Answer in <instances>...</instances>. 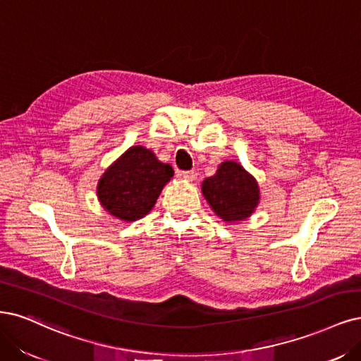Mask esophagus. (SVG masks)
I'll list each match as a JSON object with an SVG mask.
<instances>
[{"mask_svg": "<svg viewBox=\"0 0 361 361\" xmlns=\"http://www.w3.org/2000/svg\"><path fill=\"white\" fill-rule=\"evenodd\" d=\"M182 176H183V179H186V180L194 182V180L197 179V173H195L194 170H186V171L182 173Z\"/></svg>", "mask_w": 361, "mask_h": 361, "instance_id": "esophagus-1", "label": "esophagus"}]
</instances>
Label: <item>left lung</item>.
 Returning a JSON list of instances; mask_svg holds the SVG:
<instances>
[{
  "label": "left lung",
  "instance_id": "8db88e82",
  "mask_svg": "<svg viewBox=\"0 0 361 361\" xmlns=\"http://www.w3.org/2000/svg\"><path fill=\"white\" fill-rule=\"evenodd\" d=\"M202 191L210 207L224 221L247 218L259 200L255 179L234 161L222 163L216 175L204 179Z\"/></svg>",
  "mask_w": 361,
  "mask_h": 361
}]
</instances>
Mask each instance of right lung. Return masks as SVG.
Masks as SVG:
<instances>
[{"label":"right lung","mask_w":361,"mask_h":361,"mask_svg":"<svg viewBox=\"0 0 361 361\" xmlns=\"http://www.w3.org/2000/svg\"><path fill=\"white\" fill-rule=\"evenodd\" d=\"M175 175L143 146H133L111 164L98 182V198L109 214L135 221L151 212L164 185Z\"/></svg>","instance_id":"1"}]
</instances>
